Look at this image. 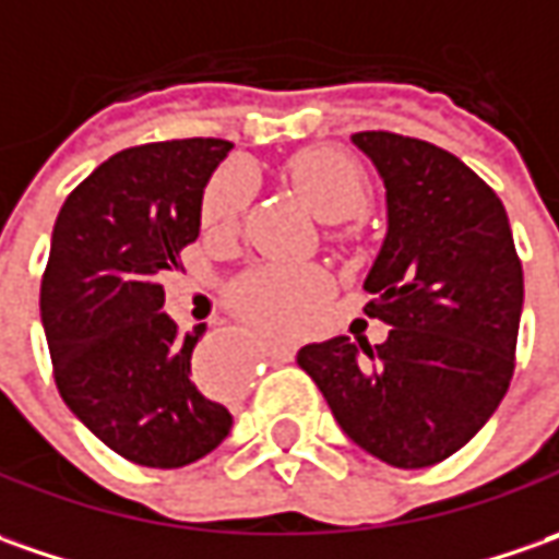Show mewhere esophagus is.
<instances>
[{
  "mask_svg": "<svg viewBox=\"0 0 559 559\" xmlns=\"http://www.w3.org/2000/svg\"><path fill=\"white\" fill-rule=\"evenodd\" d=\"M265 353L275 358V361H290L297 353V343L287 337H269L265 340Z\"/></svg>",
  "mask_w": 559,
  "mask_h": 559,
  "instance_id": "34e87169",
  "label": "esophagus"
}]
</instances>
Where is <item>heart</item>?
Here are the masks:
<instances>
[{"label":"heart","mask_w":559,"mask_h":559,"mask_svg":"<svg viewBox=\"0 0 559 559\" xmlns=\"http://www.w3.org/2000/svg\"><path fill=\"white\" fill-rule=\"evenodd\" d=\"M287 173L316 210L318 219H361L371 206V182L365 169L337 147H306L290 157ZM253 194V179L243 166H225L203 188L201 219L206 228H231ZM328 290V275L318 265H269L238 278L228 290L231 309L262 328H294L306 309Z\"/></svg>","instance_id":"1"}]
</instances>
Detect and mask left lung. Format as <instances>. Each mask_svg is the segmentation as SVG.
Masks as SVG:
<instances>
[{
  "instance_id": "obj_1",
  "label": "left lung",
  "mask_w": 559,
  "mask_h": 559,
  "mask_svg": "<svg viewBox=\"0 0 559 559\" xmlns=\"http://www.w3.org/2000/svg\"><path fill=\"white\" fill-rule=\"evenodd\" d=\"M353 142L386 185L365 312L390 337L309 343L297 361L358 449L417 471L464 449L508 393L523 265L504 203L464 160L386 129Z\"/></svg>"
}]
</instances>
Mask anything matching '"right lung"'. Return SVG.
<instances>
[{
    "instance_id": "right-lung-1",
    "label": "right lung",
    "mask_w": 559,
    "mask_h": 559,
    "mask_svg": "<svg viewBox=\"0 0 559 559\" xmlns=\"http://www.w3.org/2000/svg\"><path fill=\"white\" fill-rule=\"evenodd\" d=\"M228 151L225 139L126 147L70 191L51 231L39 312L58 393L142 467H185L231 430L191 374L206 328L182 334L160 312V278L198 241L203 185Z\"/></svg>"
}]
</instances>
